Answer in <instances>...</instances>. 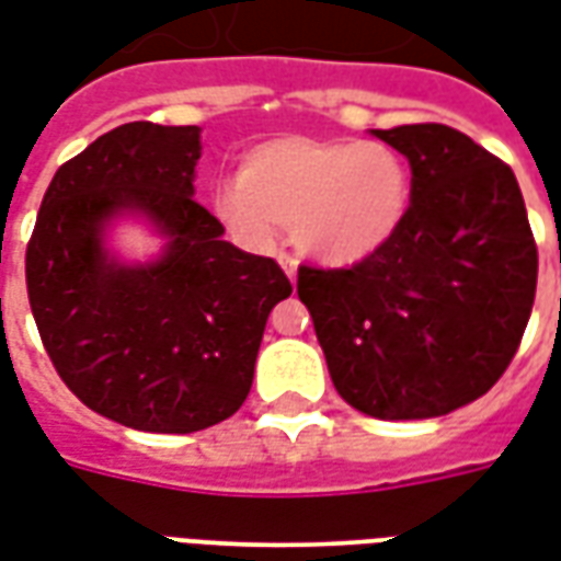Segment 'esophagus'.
<instances>
[{
    "label": "esophagus",
    "mask_w": 561,
    "mask_h": 561,
    "mask_svg": "<svg viewBox=\"0 0 561 561\" xmlns=\"http://www.w3.org/2000/svg\"><path fill=\"white\" fill-rule=\"evenodd\" d=\"M279 267L285 270V273H288V279H297V257L294 255H285V252H282L279 255Z\"/></svg>",
    "instance_id": "34e87169"
}]
</instances>
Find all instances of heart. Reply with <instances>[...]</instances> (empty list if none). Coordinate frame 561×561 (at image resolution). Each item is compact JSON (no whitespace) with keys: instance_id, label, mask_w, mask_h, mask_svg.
Instances as JSON below:
<instances>
[{"instance_id":"1","label":"heart","mask_w":561,"mask_h":561,"mask_svg":"<svg viewBox=\"0 0 561 561\" xmlns=\"http://www.w3.org/2000/svg\"><path fill=\"white\" fill-rule=\"evenodd\" d=\"M412 207V171L378 140L282 135L243 152L237 183L219 185L216 213L252 249H273L279 228L321 264L366 261L400 233Z\"/></svg>"}]
</instances>
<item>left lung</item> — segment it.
<instances>
[{
	"instance_id": "8db88e82",
	"label": "left lung",
	"mask_w": 561,
	"mask_h": 561,
	"mask_svg": "<svg viewBox=\"0 0 561 561\" xmlns=\"http://www.w3.org/2000/svg\"><path fill=\"white\" fill-rule=\"evenodd\" d=\"M412 164V207L381 252L297 270L340 397L378 421L438 417L502 378L529 324L538 245L514 171L442 123L373 128Z\"/></svg>"
}]
</instances>
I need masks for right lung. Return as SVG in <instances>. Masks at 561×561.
<instances>
[{
    "mask_svg": "<svg viewBox=\"0 0 561 561\" xmlns=\"http://www.w3.org/2000/svg\"><path fill=\"white\" fill-rule=\"evenodd\" d=\"M201 128L126 123L68 159L26 245V291L44 352L92 412L144 433H197L249 397L273 306L291 282L273 257L221 240L197 204ZM147 215L169 245L128 268L103 225Z\"/></svg>",
    "mask_w": 561,
    "mask_h": 561,
    "instance_id": "add662e5",
    "label": "right lung"
}]
</instances>
